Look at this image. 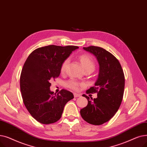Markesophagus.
Returning <instances> with one entry per match:
<instances>
[{
  "label": "esophagus",
  "mask_w": 147,
  "mask_h": 147,
  "mask_svg": "<svg viewBox=\"0 0 147 147\" xmlns=\"http://www.w3.org/2000/svg\"><path fill=\"white\" fill-rule=\"evenodd\" d=\"M74 97H78L81 96V95H80V94H77V93H74Z\"/></svg>",
  "instance_id": "1"
}]
</instances>
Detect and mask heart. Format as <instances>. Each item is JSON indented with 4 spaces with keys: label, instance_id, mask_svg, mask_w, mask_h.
Returning <instances> with one entry per match:
<instances>
[{
    "label": "heart",
    "instance_id": "obj_1",
    "mask_svg": "<svg viewBox=\"0 0 147 147\" xmlns=\"http://www.w3.org/2000/svg\"><path fill=\"white\" fill-rule=\"evenodd\" d=\"M80 60L82 64V67L85 70L87 69H92L94 71L95 69V63L93 60L92 57L89 55L84 54L81 55L80 57ZM69 60L68 59H66L61 66V72H65L66 70L67 66L68 65ZM67 86L69 88L72 89L75 91H78L80 90V87L82 86V84L76 82L74 80H71L67 82Z\"/></svg>",
    "mask_w": 147,
    "mask_h": 147
}]
</instances>
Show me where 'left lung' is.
Listing matches in <instances>:
<instances>
[{
    "label": "left lung",
    "mask_w": 147,
    "mask_h": 147,
    "mask_svg": "<svg viewBox=\"0 0 147 147\" xmlns=\"http://www.w3.org/2000/svg\"><path fill=\"white\" fill-rule=\"evenodd\" d=\"M94 55L99 64V74L94 87L86 91L87 94L97 93L93 99L82 94L88 100L87 107L81 109L82 118L93 125H101L113 118L121 103L125 78L119 61L105 49L96 46L84 47Z\"/></svg>",
    "instance_id": "1"
}]
</instances>
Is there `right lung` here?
I'll return each mask as SVG.
<instances>
[{"label": "right lung", "mask_w": 147, "mask_h": 147, "mask_svg": "<svg viewBox=\"0 0 147 147\" xmlns=\"http://www.w3.org/2000/svg\"><path fill=\"white\" fill-rule=\"evenodd\" d=\"M78 48L48 45L36 49L26 60L20 75V90L26 109L38 122L49 124L57 121L66 103L74 99L66 90L57 94L50 91V80L59 77L63 62Z\"/></svg>", "instance_id": "right-lung-1"}]
</instances>
